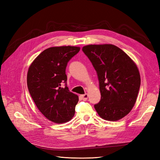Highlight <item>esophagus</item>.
<instances>
[{
    "label": "esophagus",
    "mask_w": 160,
    "mask_h": 160,
    "mask_svg": "<svg viewBox=\"0 0 160 160\" xmlns=\"http://www.w3.org/2000/svg\"><path fill=\"white\" fill-rule=\"evenodd\" d=\"M88 97H89V95H88L87 93H85V94L82 95V96H81V98H82V99L84 101H86L88 99Z\"/></svg>",
    "instance_id": "34e87169"
}]
</instances>
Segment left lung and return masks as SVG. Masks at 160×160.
I'll use <instances>...</instances> for the list:
<instances>
[{
	"instance_id": "1",
	"label": "left lung",
	"mask_w": 160,
	"mask_h": 160,
	"mask_svg": "<svg viewBox=\"0 0 160 160\" xmlns=\"http://www.w3.org/2000/svg\"><path fill=\"white\" fill-rule=\"evenodd\" d=\"M97 71L101 100L94 105L105 120L118 121L133 108L140 90L141 78L136 64L117 46L111 44L82 47Z\"/></svg>"
}]
</instances>
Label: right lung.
<instances>
[{"label": "right lung", "mask_w": 160, "mask_h": 160, "mask_svg": "<svg viewBox=\"0 0 160 160\" xmlns=\"http://www.w3.org/2000/svg\"><path fill=\"white\" fill-rule=\"evenodd\" d=\"M80 49L74 46L49 47L29 67L27 82L29 93L41 113L54 123L69 122L75 114L78 96L61 85L67 80V62Z\"/></svg>", "instance_id": "obj_1"}]
</instances>
